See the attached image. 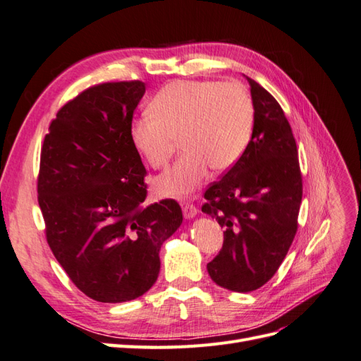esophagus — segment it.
<instances>
[{"mask_svg": "<svg viewBox=\"0 0 361 361\" xmlns=\"http://www.w3.org/2000/svg\"><path fill=\"white\" fill-rule=\"evenodd\" d=\"M182 212H183V216L187 218V220H191V218H194L195 215H197V207H195L194 204L191 203H183L182 204Z\"/></svg>", "mask_w": 361, "mask_h": 361, "instance_id": "34e87169", "label": "esophagus"}]
</instances>
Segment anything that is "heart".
<instances>
[{
  "mask_svg": "<svg viewBox=\"0 0 361 361\" xmlns=\"http://www.w3.org/2000/svg\"><path fill=\"white\" fill-rule=\"evenodd\" d=\"M152 114L130 126V140L152 167L161 169L180 140L185 154L154 180L159 197L187 199L212 167L224 171L241 159L251 140L255 105L238 82L174 81L158 92Z\"/></svg>",
  "mask_w": 361,
  "mask_h": 361,
  "instance_id": "heart-1",
  "label": "heart"
}]
</instances>
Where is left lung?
Instances as JSON below:
<instances>
[{"mask_svg":"<svg viewBox=\"0 0 361 361\" xmlns=\"http://www.w3.org/2000/svg\"><path fill=\"white\" fill-rule=\"evenodd\" d=\"M255 105L250 143L223 179L204 192L202 211L224 227L207 272L218 286L251 292L276 274L297 233L302 179L297 143L281 106L245 76Z\"/></svg>","mask_w":361,"mask_h":361,"instance_id":"1","label":"left lung"}]
</instances>
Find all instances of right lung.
<instances>
[{
	"mask_svg": "<svg viewBox=\"0 0 361 361\" xmlns=\"http://www.w3.org/2000/svg\"><path fill=\"white\" fill-rule=\"evenodd\" d=\"M146 84L106 82L68 102L43 141L37 180L47 239L73 285L125 302L158 279L159 250L182 224L171 199L145 206L146 169L130 140Z\"/></svg>",
	"mask_w": 361,
	"mask_h": 361,
	"instance_id": "add662e5",
	"label": "right lung"
}]
</instances>
